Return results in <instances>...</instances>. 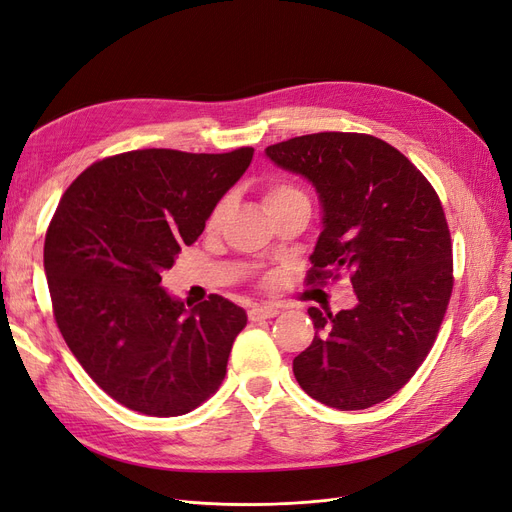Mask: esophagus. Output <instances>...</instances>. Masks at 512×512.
<instances>
[{
  "mask_svg": "<svg viewBox=\"0 0 512 512\" xmlns=\"http://www.w3.org/2000/svg\"><path fill=\"white\" fill-rule=\"evenodd\" d=\"M277 314H280V305L277 303H258V305H252L250 312H247V316H250L252 322L273 318Z\"/></svg>",
  "mask_w": 512,
  "mask_h": 512,
  "instance_id": "1",
  "label": "esophagus"
}]
</instances>
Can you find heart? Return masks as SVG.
<instances>
[{
	"label": "heart",
	"instance_id": "1",
	"mask_svg": "<svg viewBox=\"0 0 512 512\" xmlns=\"http://www.w3.org/2000/svg\"><path fill=\"white\" fill-rule=\"evenodd\" d=\"M294 198H305L294 185L286 183V181H271L267 188H265V209H273V207H280V205H286L290 203V200ZM228 209H230V203L228 200H220L218 205H215V209L211 211L209 215V228H218L224 218L228 215Z\"/></svg>",
	"mask_w": 512,
	"mask_h": 512
}]
</instances>
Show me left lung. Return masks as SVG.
I'll return each instance as SVG.
<instances>
[{
	"label": "left lung",
	"instance_id": "obj_1",
	"mask_svg": "<svg viewBox=\"0 0 512 512\" xmlns=\"http://www.w3.org/2000/svg\"><path fill=\"white\" fill-rule=\"evenodd\" d=\"M265 153L318 194L322 230L309 282L346 271L356 292V305L335 316L307 309L316 335L294 356V378L329 408L380 404L421 367L451 299L440 198L404 153L369 134H305Z\"/></svg>",
	"mask_w": 512,
	"mask_h": 512
}]
</instances>
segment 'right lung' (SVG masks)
Returning <instances> with one entry per match:
<instances>
[{
    "instance_id": "right-lung-1",
    "label": "right lung",
    "mask_w": 512,
    "mask_h": 512,
    "mask_svg": "<svg viewBox=\"0 0 512 512\" xmlns=\"http://www.w3.org/2000/svg\"><path fill=\"white\" fill-rule=\"evenodd\" d=\"M230 153L141 149L91 164L61 196L44 239L57 327L76 361L121 406L179 416L218 391L245 309L168 294L162 271L205 230L250 166Z\"/></svg>"
}]
</instances>
